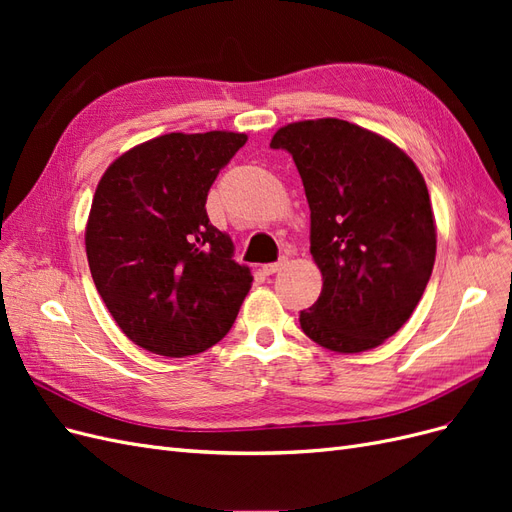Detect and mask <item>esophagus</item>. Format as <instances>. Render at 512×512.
<instances>
[{
    "label": "esophagus",
    "instance_id": "esophagus-1",
    "mask_svg": "<svg viewBox=\"0 0 512 512\" xmlns=\"http://www.w3.org/2000/svg\"><path fill=\"white\" fill-rule=\"evenodd\" d=\"M286 265H288V258L282 256L277 262H269V265L262 267V273H265V275H273V273H277V271H282Z\"/></svg>",
    "mask_w": 512,
    "mask_h": 512
}]
</instances>
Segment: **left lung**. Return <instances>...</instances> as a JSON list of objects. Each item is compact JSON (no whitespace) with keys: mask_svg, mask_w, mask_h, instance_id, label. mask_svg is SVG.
Listing matches in <instances>:
<instances>
[{"mask_svg":"<svg viewBox=\"0 0 512 512\" xmlns=\"http://www.w3.org/2000/svg\"><path fill=\"white\" fill-rule=\"evenodd\" d=\"M288 151L312 211L309 252L322 273L303 333L333 352L395 335L421 301L436 260L425 179L386 138L344 119L297 121L271 138Z\"/></svg>","mask_w":512,"mask_h":512,"instance_id":"left-lung-1","label":"left lung"}]
</instances>
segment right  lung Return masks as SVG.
<instances>
[{
    "label": "right lung",
    "instance_id": "add662e5",
    "mask_svg": "<svg viewBox=\"0 0 512 512\" xmlns=\"http://www.w3.org/2000/svg\"><path fill=\"white\" fill-rule=\"evenodd\" d=\"M237 132L164 134L119 156L102 175L85 247L108 312L136 346L198 354L230 331L250 269L209 222L207 194L245 145Z\"/></svg>",
    "mask_w": 512,
    "mask_h": 512
}]
</instances>
